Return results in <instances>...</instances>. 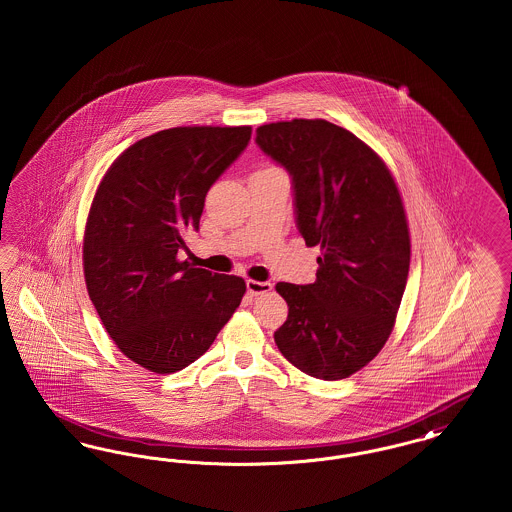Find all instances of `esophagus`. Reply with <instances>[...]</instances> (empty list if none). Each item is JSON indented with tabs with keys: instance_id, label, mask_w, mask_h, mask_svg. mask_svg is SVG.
<instances>
[{
	"instance_id": "1",
	"label": "esophagus",
	"mask_w": 512,
	"mask_h": 512,
	"mask_svg": "<svg viewBox=\"0 0 512 512\" xmlns=\"http://www.w3.org/2000/svg\"><path fill=\"white\" fill-rule=\"evenodd\" d=\"M245 286H247L249 295H261V293H268L272 290L270 282H259V280H247Z\"/></svg>"
}]
</instances>
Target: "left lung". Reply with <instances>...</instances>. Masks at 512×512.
I'll list each match as a JSON object with an SVG mask.
<instances>
[{"label": "left lung", "mask_w": 512, "mask_h": 512, "mask_svg": "<svg viewBox=\"0 0 512 512\" xmlns=\"http://www.w3.org/2000/svg\"><path fill=\"white\" fill-rule=\"evenodd\" d=\"M255 142L290 172L297 230L322 251L315 284H276L290 311L274 341L301 372L347 378L390 338L407 286L411 238L397 184L365 142L324 119L263 124Z\"/></svg>", "instance_id": "obj_1"}]
</instances>
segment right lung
Wrapping results in <instances>:
<instances>
[{
  "label": "right lung",
  "mask_w": 512,
  "mask_h": 512,
  "mask_svg": "<svg viewBox=\"0 0 512 512\" xmlns=\"http://www.w3.org/2000/svg\"><path fill=\"white\" fill-rule=\"evenodd\" d=\"M251 126H176L128 147L105 172L84 232V278L107 334L155 374L192 365L240 307L244 278L178 261L205 195Z\"/></svg>",
  "instance_id": "right-lung-1"
}]
</instances>
